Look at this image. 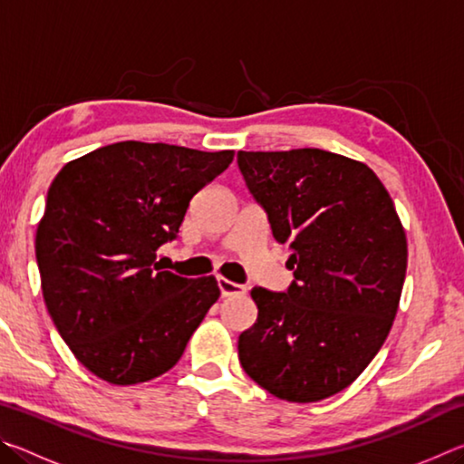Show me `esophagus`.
Wrapping results in <instances>:
<instances>
[{
  "label": "esophagus",
  "mask_w": 464,
  "mask_h": 464,
  "mask_svg": "<svg viewBox=\"0 0 464 464\" xmlns=\"http://www.w3.org/2000/svg\"><path fill=\"white\" fill-rule=\"evenodd\" d=\"M218 288H221L223 296H241L247 293V286L237 285V282H231L227 278H218Z\"/></svg>",
  "instance_id": "34e87169"
}]
</instances>
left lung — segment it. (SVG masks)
Segmentation results:
<instances>
[{
    "label": "left lung",
    "mask_w": 464,
    "mask_h": 464,
    "mask_svg": "<svg viewBox=\"0 0 464 464\" xmlns=\"http://www.w3.org/2000/svg\"><path fill=\"white\" fill-rule=\"evenodd\" d=\"M237 166L295 270L286 293L251 288L257 319L239 335V362L274 397L321 401L387 340L407 270L403 225L374 171L343 155L239 151Z\"/></svg>",
    "instance_id": "8db88e82"
}]
</instances>
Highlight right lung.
<instances>
[{"label":"right lung","instance_id":"obj_1","mask_svg":"<svg viewBox=\"0 0 464 464\" xmlns=\"http://www.w3.org/2000/svg\"><path fill=\"white\" fill-rule=\"evenodd\" d=\"M233 151L122 140L69 161L36 229L43 296L54 327L98 379L137 384L168 372L217 303L215 276L161 270L192 196Z\"/></svg>","mask_w":464,"mask_h":464}]
</instances>
